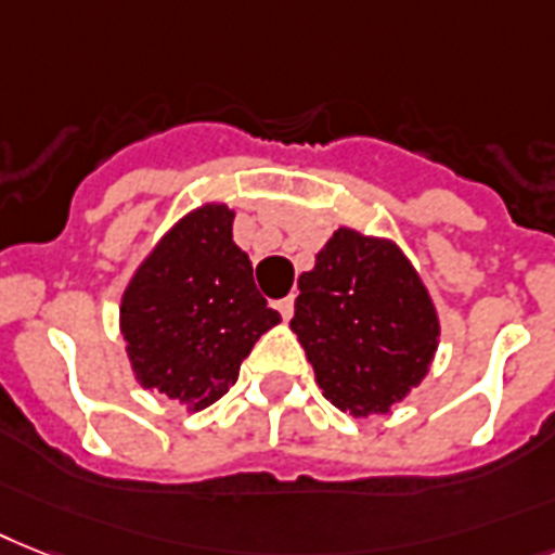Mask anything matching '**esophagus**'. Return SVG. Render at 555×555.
<instances>
[{"instance_id": "34e87169", "label": "esophagus", "mask_w": 555, "mask_h": 555, "mask_svg": "<svg viewBox=\"0 0 555 555\" xmlns=\"http://www.w3.org/2000/svg\"><path fill=\"white\" fill-rule=\"evenodd\" d=\"M276 310L282 313V319H291L293 317V296H285V299H279L276 301Z\"/></svg>"}]
</instances>
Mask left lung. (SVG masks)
Wrapping results in <instances>:
<instances>
[{
  "label": "left lung",
  "mask_w": 555,
  "mask_h": 555,
  "mask_svg": "<svg viewBox=\"0 0 555 555\" xmlns=\"http://www.w3.org/2000/svg\"><path fill=\"white\" fill-rule=\"evenodd\" d=\"M291 331L324 399L356 418L390 413L434 364L439 310L393 238L339 228L299 276Z\"/></svg>",
  "instance_id": "left-lung-1"
}]
</instances>
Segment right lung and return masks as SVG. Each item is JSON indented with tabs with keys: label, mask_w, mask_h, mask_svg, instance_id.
Here are the masks:
<instances>
[{
	"label": "right lung",
	"mask_w": 555,
	"mask_h": 555,
	"mask_svg": "<svg viewBox=\"0 0 555 555\" xmlns=\"http://www.w3.org/2000/svg\"><path fill=\"white\" fill-rule=\"evenodd\" d=\"M233 216L224 202L184 214L139 262L119 301L137 382L191 413L219 402L256 339L282 322L233 242Z\"/></svg>",
	"instance_id": "obj_1"
}]
</instances>
